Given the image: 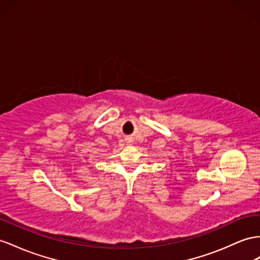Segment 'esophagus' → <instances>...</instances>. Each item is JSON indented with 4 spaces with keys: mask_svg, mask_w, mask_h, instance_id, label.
Instances as JSON below:
<instances>
[{
    "mask_svg": "<svg viewBox=\"0 0 260 260\" xmlns=\"http://www.w3.org/2000/svg\"><path fill=\"white\" fill-rule=\"evenodd\" d=\"M128 143H129V142H128Z\"/></svg>",
    "mask_w": 260,
    "mask_h": 260,
    "instance_id": "esophagus-1",
    "label": "esophagus"
}]
</instances>
